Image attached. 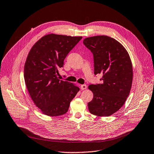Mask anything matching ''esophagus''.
I'll use <instances>...</instances> for the list:
<instances>
[{
  "mask_svg": "<svg viewBox=\"0 0 154 154\" xmlns=\"http://www.w3.org/2000/svg\"><path fill=\"white\" fill-rule=\"evenodd\" d=\"M81 89H82V90L86 89L87 88H88V86H87L86 84H82V85H81Z\"/></svg>",
  "mask_w": 154,
  "mask_h": 154,
  "instance_id": "34e87169",
  "label": "esophagus"
}]
</instances>
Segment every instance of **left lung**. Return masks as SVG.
<instances>
[{
  "label": "left lung",
  "mask_w": 154,
  "mask_h": 154,
  "mask_svg": "<svg viewBox=\"0 0 154 154\" xmlns=\"http://www.w3.org/2000/svg\"><path fill=\"white\" fill-rule=\"evenodd\" d=\"M84 45L92 53L94 75L101 74V84H91L94 97L88 103L89 112L109 116L122 108L128 97L133 81V67L128 52L108 36L86 38Z\"/></svg>",
  "instance_id": "left-lung-1"
}]
</instances>
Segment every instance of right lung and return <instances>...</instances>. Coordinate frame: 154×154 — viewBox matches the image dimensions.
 <instances>
[{
	"instance_id": "1",
	"label": "right lung",
	"mask_w": 154,
	"mask_h": 154,
	"mask_svg": "<svg viewBox=\"0 0 154 154\" xmlns=\"http://www.w3.org/2000/svg\"><path fill=\"white\" fill-rule=\"evenodd\" d=\"M82 38L50 34L39 39L29 52L24 65L25 83L32 100L43 114L57 116L67 112L79 91L74 84L59 80L58 69Z\"/></svg>"
}]
</instances>
